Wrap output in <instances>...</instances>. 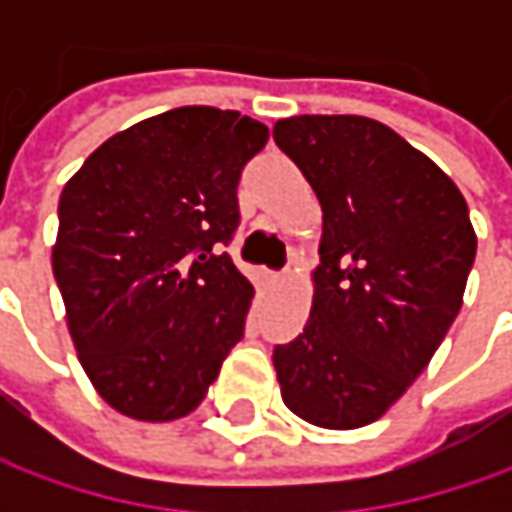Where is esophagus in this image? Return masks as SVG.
<instances>
[{
    "label": "esophagus",
    "mask_w": 512,
    "mask_h": 512,
    "mask_svg": "<svg viewBox=\"0 0 512 512\" xmlns=\"http://www.w3.org/2000/svg\"><path fill=\"white\" fill-rule=\"evenodd\" d=\"M287 282V273H270V285H285Z\"/></svg>",
    "instance_id": "1"
}]
</instances>
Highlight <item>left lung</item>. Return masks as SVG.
Instances as JSON below:
<instances>
[{"instance_id":"left-lung-1","label":"left lung","mask_w":512,"mask_h":512,"mask_svg":"<svg viewBox=\"0 0 512 512\" xmlns=\"http://www.w3.org/2000/svg\"><path fill=\"white\" fill-rule=\"evenodd\" d=\"M273 139L322 205L305 330L273 350L282 402L327 430L382 419L459 316L476 230L462 190L367 116H290Z\"/></svg>"}]
</instances>
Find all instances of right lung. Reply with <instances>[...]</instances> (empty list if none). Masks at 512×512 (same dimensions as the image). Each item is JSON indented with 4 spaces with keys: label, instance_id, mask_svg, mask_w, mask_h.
Here are the masks:
<instances>
[{
    "label": "right lung",
    "instance_id": "1",
    "mask_svg": "<svg viewBox=\"0 0 512 512\" xmlns=\"http://www.w3.org/2000/svg\"><path fill=\"white\" fill-rule=\"evenodd\" d=\"M267 128L193 105L113 133L59 196L50 253L90 384L136 422L193 413L245 333L253 285L222 245Z\"/></svg>",
    "mask_w": 512,
    "mask_h": 512
}]
</instances>
